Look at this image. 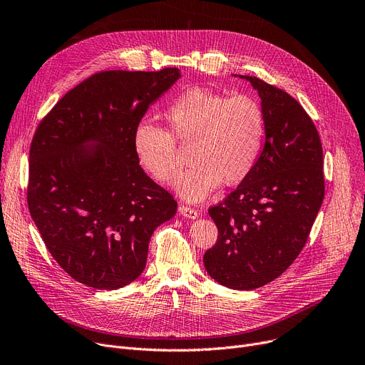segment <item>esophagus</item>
I'll use <instances>...</instances> for the list:
<instances>
[{"instance_id":"esophagus-1","label":"esophagus","mask_w":365,"mask_h":365,"mask_svg":"<svg viewBox=\"0 0 365 365\" xmlns=\"http://www.w3.org/2000/svg\"><path fill=\"white\" fill-rule=\"evenodd\" d=\"M179 212H180L182 216H185V217H187V219H197V217H198V212H197V210L190 208V207H187V205H180V207H179Z\"/></svg>"}]
</instances>
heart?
I'll return each instance as SVG.
<instances>
[{
	"mask_svg": "<svg viewBox=\"0 0 365 365\" xmlns=\"http://www.w3.org/2000/svg\"><path fill=\"white\" fill-rule=\"evenodd\" d=\"M165 118L171 133L150 121L138 124L134 152L153 179L168 183L183 164L174 139L192 143V165L176 182L178 192L189 201L205 198L220 182H242L259 161L266 117L253 96L190 88L170 103Z\"/></svg>",
	"mask_w": 365,
	"mask_h": 365,
	"instance_id": "heart-1",
	"label": "heart"
}]
</instances>
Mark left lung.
Here are the masks:
<instances>
[{
	"instance_id": "1",
	"label": "left lung",
	"mask_w": 365,
	"mask_h": 365,
	"mask_svg": "<svg viewBox=\"0 0 365 365\" xmlns=\"http://www.w3.org/2000/svg\"><path fill=\"white\" fill-rule=\"evenodd\" d=\"M250 81L266 117L259 161L235 190L208 208L217 241L204 266L234 290H255L278 278L308 241L324 200L322 145L302 105L256 76Z\"/></svg>"
}]
</instances>
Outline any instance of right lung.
Returning <instances> with one entry per match:
<instances>
[{
	"mask_svg": "<svg viewBox=\"0 0 365 365\" xmlns=\"http://www.w3.org/2000/svg\"><path fill=\"white\" fill-rule=\"evenodd\" d=\"M180 78L103 71L54 105L29 149L28 207L54 260L73 279L115 290L145 269L149 240L178 202L139 165L134 130Z\"/></svg>",
	"mask_w": 365,
	"mask_h": 365,
	"instance_id": "1",
	"label": "right lung"
}]
</instances>
